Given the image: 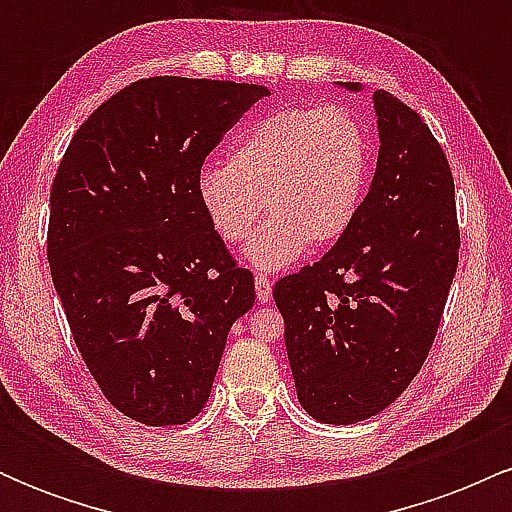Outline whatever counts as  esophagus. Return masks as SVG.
Returning a JSON list of instances; mask_svg holds the SVG:
<instances>
[{"label":"esophagus","mask_w":512,"mask_h":512,"mask_svg":"<svg viewBox=\"0 0 512 512\" xmlns=\"http://www.w3.org/2000/svg\"><path fill=\"white\" fill-rule=\"evenodd\" d=\"M255 293H257V301L260 303H267L269 298H272V281H269V276H264V274L255 276Z\"/></svg>","instance_id":"1"}]
</instances>
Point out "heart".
Returning a JSON list of instances; mask_svg holds the SVG:
<instances>
[{
	"mask_svg": "<svg viewBox=\"0 0 512 512\" xmlns=\"http://www.w3.org/2000/svg\"><path fill=\"white\" fill-rule=\"evenodd\" d=\"M370 173L366 127L344 105L286 108L252 125L228 166L199 173L197 195L223 243L245 245L260 269L289 267L313 248L342 240L354 226Z\"/></svg>",
	"mask_w": 512,
	"mask_h": 512,
	"instance_id": "1",
	"label": "heart"
}]
</instances>
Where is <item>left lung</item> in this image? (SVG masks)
Wrapping results in <instances>:
<instances>
[{
	"mask_svg": "<svg viewBox=\"0 0 512 512\" xmlns=\"http://www.w3.org/2000/svg\"><path fill=\"white\" fill-rule=\"evenodd\" d=\"M373 101L378 168L354 226L322 260L274 286L298 402L334 426L380 414L416 378L460 257L443 146L392 93L375 91Z\"/></svg>",
	"mask_w": 512,
	"mask_h": 512,
	"instance_id": "left-lung-1",
	"label": "left lung"
}]
</instances>
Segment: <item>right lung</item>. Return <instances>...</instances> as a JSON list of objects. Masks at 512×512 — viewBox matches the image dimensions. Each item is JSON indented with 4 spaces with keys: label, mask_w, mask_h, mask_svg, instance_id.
<instances>
[{
    "label": "right lung",
    "mask_w": 512,
    "mask_h": 512,
    "mask_svg": "<svg viewBox=\"0 0 512 512\" xmlns=\"http://www.w3.org/2000/svg\"><path fill=\"white\" fill-rule=\"evenodd\" d=\"M257 84L151 76L98 105L50 190L48 260L74 344L117 411L180 426L207 404L233 322L255 303L197 195Z\"/></svg>",
    "instance_id": "add662e5"
}]
</instances>
